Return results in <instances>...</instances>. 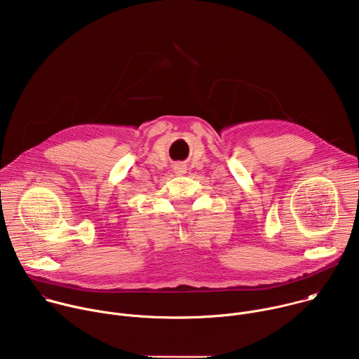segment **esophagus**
I'll use <instances>...</instances> for the list:
<instances>
[{
	"instance_id": "34e87169",
	"label": "esophagus",
	"mask_w": 359,
	"mask_h": 359,
	"mask_svg": "<svg viewBox=\"0 0 359 359\" xmlns=\"http://www.w3.org/2000/svg\"><path fill=\"white\" fill-rule=\"evenodd\" d=\"M175 170H176L179 175H180V173H184V168H183V166H176Z\"/></svg>"
}]
</instances>
